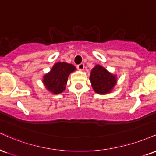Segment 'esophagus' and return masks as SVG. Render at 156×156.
I'll return each mask as SVG.
<instances>
[{
  "instance_id": "obj_1",
  "label": "esophagus",
  "mask_w": 156,
  "mask_h": 156,
  "mask_svg": "<svg viewBox=\"0 0 156 156\" xmlns=\"http://www.w3.org/2000/svg\"><path fill=\"white\" fill-rule=\"evenodd\" d=\"M84 67H85V65H84V64H83V63L77 65V68H78L80 71H83L84 70Z\"/></svg>"
}]
</instances>
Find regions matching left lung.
Listing matches in <instances>:
<instances>
[{
  "instance_id": "8db88e82",
  "label": "left lung",
  "mask_w": 156,
  "mask_h": 156,
  "mask_svg": "<svg viewBox=\"0 0 156 156\" xmlns=\"http://www.w3.org/2000/svg\"><path fill=\"white\" fill-rule=\"evenodd\" d=\"M90 82L94 91L99 94L110 93L117 84V76L109 72L100 65H95L91 70Z\"/></svg>"
}]
</instances>
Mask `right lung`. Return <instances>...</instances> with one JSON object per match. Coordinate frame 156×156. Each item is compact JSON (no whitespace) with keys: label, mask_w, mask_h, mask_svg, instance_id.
<instances>
[{"label":"right lung","mask_w":156,"mask_h":156,"mask_svg":"<svg viewBox=\"0 0 156 156\" xmlns=\"http://www.w3.org/2000/svg\"><path fill=\"white\" fill-rule=\"evenodd\" d=\"M76 67L66 62L55 63L49 72L43 77L42 82L46 89L54 94L62 93L66 89L68 76Z\"/></svg>","instance_id":"right-lung-1"}]
</instances>
